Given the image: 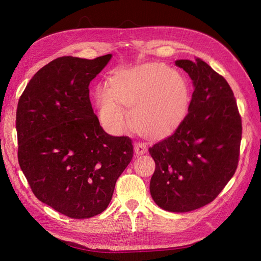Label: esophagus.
Here are the masks:
<instances>
[{
	"label": "esophagus",
	"mask_w": 261,
	"mask_h": 261,
	"mask_svg": "<svg viewBox=\"0 0 261 261\" xmlns=\"http://www.w3.org/2000/svg\"><path fill=\"white\" fill-rule=\"evenodd\" d=\"M147 151V144L145 143H136L135 144V152L136 154L140 155V154H144Z\"/></svg>",
	"instance_id": "34e87169"
}]
</instances>
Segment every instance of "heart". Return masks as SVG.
Listing matches in <instances>:
<instances>
[{
	"label": "heart",
	"mask_w": 261,
	"mask_h": 261,
	"mask_svg": "<svg viewBox=\"0 0 261 261\" xmlns=\"http://www.w3.org/2000/svg\"><path fill=\"white\" fill-rule=\"evenodd\" d=\"M111 86L99 85L96 101L100 120L112 132H122L130 123L124 105L130 110L136 128L150 136L171 129L186 107L185 78L159 63L122 70Z\"/></svg>",
	"instance_id": "b5f03b06"
}]
</instances>
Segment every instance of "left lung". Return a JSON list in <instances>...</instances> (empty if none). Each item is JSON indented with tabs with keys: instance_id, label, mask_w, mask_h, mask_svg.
I'll use <instances>...</instances> for the list:
<instances>
[{
	"instance_id": "obj_1",
	"label": "left lung",
	"mask_w": 261,
	"mask_h": 261,
	"mask_svg": "<svg viewBox=\"0 0 261 261\" xmlns=\"http://www.w3.org/2000/svg\"><path fill=\"white\" fill-rule=\"evenodd\" d=\"M194 85L186 116L149 148L150 194L160 208L188 212L217 198L238 169L242 118L230 85L206 62L178 60Z\"/></svg>"
}]
</instances>
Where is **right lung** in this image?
<instances>
[{
	"mask_svg": "<svg viewBox=\"0 0 261 261\" xmlns=\"http://www.w3.org/2000/svg\"><path fill=\"white\" fill-rule=\"evenodd\" d=\"M62 57L39 69L19 98L18 162L37 198L73 219L103 212L134 153L132 139L107 134L89 84L111 60Z\"/></svg>",
	"mask_w": 261,
	"mask_h": 261,
	"instance_id": "1",
	"label": "right lung"
}]
</instances>
